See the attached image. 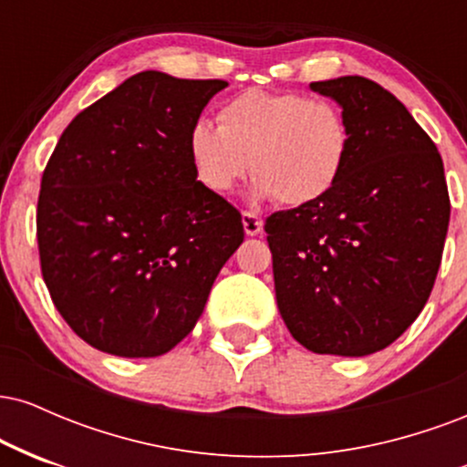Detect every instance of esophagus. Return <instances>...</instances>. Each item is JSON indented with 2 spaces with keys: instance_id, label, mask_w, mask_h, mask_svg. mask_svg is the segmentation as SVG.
<instances>
[{
  "instance_id": "1",
  "label": "esophagus",
  "mask_w": 467,
  "mask_h": 467,
  "mask_svg": "<svg viewBox=\"0 0 467 467\" xmlns=\"http://www.w3.org/2000/svg\"><path fill=\"white\" fill-rule=\"evenodd\" d=\"M241 223H244V230H245V234H248V237H256V234L264 230V222H261V219L256 217L254 213H248V211L241 215Z\"/></svg>"
}]
</instances>
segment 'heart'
<instances>
[{"label": "heart", "mask_w": 467, "mask_h": 467, "mask_svg": "<svg viewBox=\"0 0 467 467\" xmlns=\"http://www.w3.org/2000/svg\"><path fill=\"white\" fill-rule=\"evenodd\" d=\"M349 144L347 118L329 99L248 89L219 107L217 127L197 120L186 151L213 195L233 192L250 169L252 202L307 206L340 180Z\"/></svg>", "instance_id": "obj_1"}]
</instances>
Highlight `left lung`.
I'll use <instances>...</instances> for the list:
<instances>
[{
    "mask_svg": "<svg viewBox=\"0 0 467 467\" xmlns=\"http://www.w3.org/2000/svg\"><path fill=\"white\" fill-rule=\"evenodd\" d=\"M309 88L336 100L349 158L323 200L265 222L276 305L305 349H387L431 296L450 222L435 142L393 94L364 77Z\"/></svg>",
    "mask_w": 467,
    "mask_h": 467,
    "instance_id": "obj_1",
    "label": "left lung"
}]
</instances>
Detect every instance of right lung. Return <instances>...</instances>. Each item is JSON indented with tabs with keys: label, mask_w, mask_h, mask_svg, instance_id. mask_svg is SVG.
<instances>
[{
	"label": "right lung",
	"mask_w": 467,
	"mask_h": 467,
	"mask_svg": "<svg viewBox=\"0 0 467 467\" xmlns=\"http://www.w3.org/2000/svg\"><path fill=\"white\" fill-rule=\"evenodd\" d=\"M226 80L133 74L83 109L41 178L36 241L58 314L94 349L155 358L191 334L241 215L195 180L191 127Z\"/></svg>",
	"instance_id": "obj_1"
}]
</instances>
